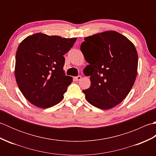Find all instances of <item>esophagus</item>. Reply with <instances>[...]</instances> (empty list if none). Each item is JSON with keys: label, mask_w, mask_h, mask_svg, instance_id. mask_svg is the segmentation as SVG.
Returning <instances> with one entry per match:
<instances>
[{"label": "esophagus", "mask_w": 156, "mask_h": 156, "mask_svg": "<svg viewBox=\"0 0 156 156\" xmlns=\"http://www.w3.org/2000/svg\"><path fill=\"white\" fill-rule=\"evenodd\" d=\"M74 79H75L76 81H80L82 79V76H76V77H75Z\"/></svg>", "instance_id": "1"}]
</instances>
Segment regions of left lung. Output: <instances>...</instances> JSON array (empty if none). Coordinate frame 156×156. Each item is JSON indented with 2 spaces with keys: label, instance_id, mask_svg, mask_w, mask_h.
<instances>
[{
  "label": "left lung",
  "instance_id": "left-lung-1",
  "mask_svg": "<svg viewBox=\"0 0 156 156\" xmlns=\"http://www.w3.org/2000/svg\"><path fill=\"white\" fill-rule=\"evenodd\" d=\"M84 40L80 50L89 65L84 74L90 76L91 84L82 92L92 105L110 109L123 101L133 87L137 71V50L133 43L114 31Z\"/></svg>",
  "mask_w": 156,
  "mask_h": 156
}]
</instances>
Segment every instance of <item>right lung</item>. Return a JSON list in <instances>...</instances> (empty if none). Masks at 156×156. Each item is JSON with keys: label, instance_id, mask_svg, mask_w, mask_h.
I'll return each instance as SVG.
<instances>
[{"label": "right lung", "instance_id": "1", "mask_svg": "<svg viewBox=\"0 0 156 156\" xmlns=\"http://www.w3.org/2000/svg\"><path fill=\"white\" fill-rule=\"evenodd\" d=\"M76 38L35 34L19 44L16 54L15 78L27 101L39 108L51 107L64 98L72 77L66 76L64 55Z\"/></svg>", "mask_w": 156, "mask_h": 156}]
</instances>
